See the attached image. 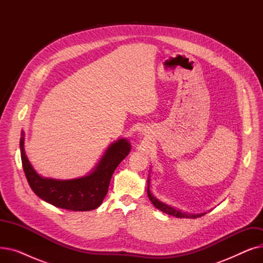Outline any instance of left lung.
Wrapping results in <instances>:
<instances>
[{
  "label": "left lung",
  "instance_id": "obj_1",
  "mask_svg": "<svg viewBox=\"0 0 263 263\" xmlns=\"http://www.w3.org/2000/svg\"><path fill=\"white\" fill-rule=\"evenodd\" d=\"M149 179H148V186H147V193H148V197L150 199V201L154 203V205L156 206L157 209H159L160 211L166 213V214H170V215H173V216H176V217H185V218H196V217H200L202 215H204L206 212H203V213H199V214H189V213H184L180 210H177L175 208H173V206L171 205H167L165 204L163 202H161L160 200H158L153 194H151L150 192V189H149Z\"/></svg>",
  "mask_w": 263,
  "mask_h": 263
}]
</instances>
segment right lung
Instances as JSON below:
<instances>
[{"mask_svg":"<svg viewBox=\"0 0 263 263\" xmlns=\"http://www.w3.org/2000/svg\"><path fill=\"white\" fill-rule=\"evenodd\" d=\"M21 135L22 166L31 189L43 200L71 211H90L98 208L106 195L113 173L131 150V145L126 139L118 140L107 148L89 175L70 180H58L44 178L36 173L25 155L24 133Z\"/></svg>","mask_w":263,"mask_h":263,"instance_id":"right-lung-1","label":"right lung"}]
</instances>
